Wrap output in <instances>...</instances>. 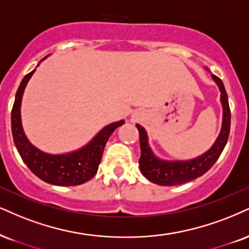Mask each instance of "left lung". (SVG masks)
I'll list each match as a JSON object with an SVG mask.
<instances>
[{"label": "left lung", "instance_id": "1", "mask_svg": "<svg viewBox=\"0 0 249 249\" xmlns=\"http://www.w3.org/2000/svg\"><path fill=\"white\" fill-rule=\"evenodd\" d=\"M220 91V101L223 106V124L222 129L213 145L203 155L190 160H164L156 157L148 143V135L142 125L136 124L140 133L141 158L140 170L149 181L160 186H177L188 182L203 176L213 167V165L219 158L220 153L225 148L230 135L231 125V112H230L228 93L222 79L211 75Z\"/></svg>", "mask_w": 249, "mask_h": 249}]
</instances>
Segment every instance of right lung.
I'll list each match as a JSON object with an SVG mask.
<instances>
[{"mask_svg":"<svg viewBox=\"0 0 249 249\" xmlns=\"http://www.w3.org/2000/svg\"><path fill=\"white\" fill-rule=\"evenodd\" d=\"M35 71L36 69L23 78L15 98L14 107L11 110V130L15 145L23 161L39 179L55 186L82 185L96 176L107 141L113 131L124 124V121L121 120L104 127L87 145L76 151L63 155H52L41 151L27 140L20 119L21 98L27 82Z\"/></svg>","mask_w":249,"mask_h":249,"instance_id":"add662e5","label":"right lung"}]
</instances>
